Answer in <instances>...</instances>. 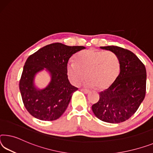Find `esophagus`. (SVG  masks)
Listing matches in <instances>:
<instances>
[{"mask_svg": "<svg viewBox=\"0 0 153 153\" xmlns=\"http://www.w3.org/2000/svg\"><path fill=\"white\" fill-rule=\"evenodd\" d=\"M81 91H83L84 93H86V94H88L89 92H90V91L89 90H87V89H84V88H82L81 89Z\"/></svg>", "mask_w": 153, "mask_h": 153, "instance_id": "34e87169", "label": "esophagus"}]
</instances>
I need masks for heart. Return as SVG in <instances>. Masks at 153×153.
Here are the masks:
<instances>
[{"label":"heart","mask_w":153,"mask_h":153,"mask_svg":"<svg viewBox=\"0 0 153 153\" xmlns=\"http://www.w3.org/2000/svg\"><path fill=\"white\" fill-rule=\"evenodd\" d=\"M119 70V59L115 53L93 49L78 52L75 62H69L67 65V76L73 84H79L86 76L84 85L101 89L115 81Z\"/></svg>","instance_id":"1"}]
</instances>
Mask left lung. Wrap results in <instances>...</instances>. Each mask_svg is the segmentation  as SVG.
Masks as SVG:
<instances>
[{
  "label": "left lung",
  "mask_w": 153,
  "mask_h": 153,
  "mask_svg": "<svg viewBox=\"0 0 153 153\" xmlns=\"http://www.w3.org/2000/svg\"><path fill=\"white\" fill-rule=\"evenodd\" d=\"M100 48L117 55L120 73L108 88L99 93V100L92 105V110L104 122H124L134 114L145 97L146 68L129 50L114 45Z\"/></svg>",
  "instance_id": "left-lung-1"
}]
</instances>
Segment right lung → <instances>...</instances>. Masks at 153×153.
<instances>
[{"instance_id": "right-lung-1", "label": "right lung", "mask_w": 153, "mask_h": 153, "mask_svg": "<svg viewBox=\"0 0 153 153\" xmlns=\"http://www.w3.org/2000/svg\"><path fill=\"white\" fill-rule=\"evenodd\" d=\"M83 49L84 46L54 43L44 46L28 58L19 86L24 105L34 117L54 120L65 112L73 93L78 89L68 79L67 65L73 54ZM44 68L50 73L51 80L45 89L40 90L35 87L33 79Z\"/></svg>"}]
</instances>
